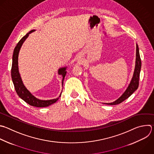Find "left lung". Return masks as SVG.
<instances>
[{
  "label": "left lung",
  "mask_w": 154,
  "mask_h": 154,
  "mask_svg": "<svg viewBox=\"0 0 154 154\" xmlns=\"http://www.w3.org/2000/svg\"><path fill=\"white\" fill-rule=\"evenodd\" d=\"M141 68V62L139 53V48L138 45L136 44V59H135V69L133 74L132 78L129 84L128 88L123 92V94L116 100H115L111 103H104L109 105H116L121 103L122 102L125 101L126 99L129 98L138 88L139 85V78H140V73Z\"/></svg>",
  "instance_id": "1"
}]
</instances>
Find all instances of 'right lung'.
I'll return each instance as SVG.
<instances>
[{
	"mask_svg": "<svg viewBox=\"0 0 154 154\" xmlns=\"http://www.w3.org/2000/svg\"><path fill=\"white\" fill-rule=\"evenodd\" d=\"M35 29H32L28 33H27L24 37H23L18 42L16 46L15 47L13 52V63H12V68H11V78L12 80L15 88V90L19 95V97L22 98L23 100H24L26 103L29 104L31 106H34V107H38V108H43V107H47L53 103H56V102L58 100L59 97L61 96L62 92L60 94L59 97L57 98L51 99V100H40L37 98H36L34 95H33L28 89L25 87L24 85L23 81L22 80L20 74L19 73V65H18V59H19V54L20 48L24 43V42L26 40V39L28 37L29 35L31 33L35 31ZM66 69L67 67H62L58 69V74L62 76V86L63 85V80L65 77V75L66 74Z\"/></svg>",
	"mask_w": 154,
	"mask_h": 154,
	"instance_id": "obj_1",
	"label": "right lung"
}]
</instances>
